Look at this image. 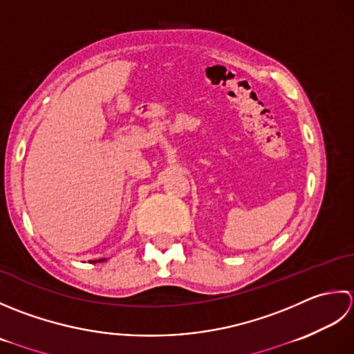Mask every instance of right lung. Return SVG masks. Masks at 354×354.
Here are the masks:
<instances>
[{
  "label": "right lung",
  "instance_id": "obj_1",
  "mask_svg": "<svg viewBox=\"0 0 354 354\" xmlns=\"http://www.w3.org/2000/svg\"><path fill=\"white\" fill-rule=\"evenodd\" d=\"M102 261H105V258H102V259H96V261H91V263H102Z\"/></svg>",
  "mask_w": 354,
  "mask_h": 354
}]
</instances>
